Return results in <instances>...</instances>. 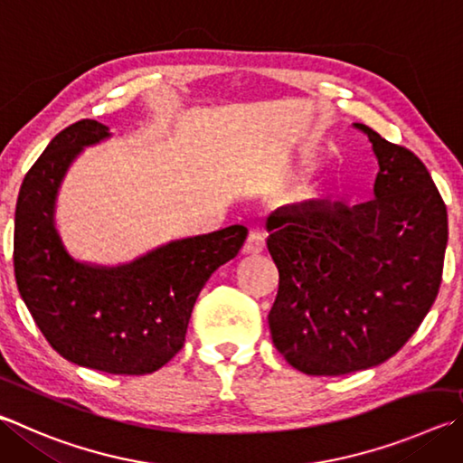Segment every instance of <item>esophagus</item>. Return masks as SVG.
Segmentation results:
<instances>
[{"instance_id":"obj_1","label":"esophagus","mask_w":463,"mask_h":463,"mask_svg":"<svg viewBox=\"0 0 463 463\" xmlns=\"http://www.w3.org/2000/svg\"><path fill=\"white\" fill-rule=\"evenodd\" d=\"M263 249H265L263 234L250 231L247 241H245V245H242V253H245V255H259V253H263Z\"/></svg>"}]
</instances>
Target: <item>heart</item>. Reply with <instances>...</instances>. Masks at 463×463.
<instances>
[{
  "label": "heart",
  "instance_id": "heart-1",
  "mask_svg": "<svg viewBox=\"0 0 463 463\" xmlns=\"http://www.w3.org/2000/svg\"><path fill=\"white\" fill-rule=\"evenodd\" d=\"M299 196L304 198V200H312V198H314V192H312V190H304Z\"/></svg>",
  "mask_w": 463,
  "mask_h": 463
}]
</instances>
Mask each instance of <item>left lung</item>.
Listing matches in <instances>:
<instances>
[{
  "instance_id": "1",
  "label": "left lung",
  "mask_w": 463,
  "mask_h": 463,
  "mask_svg": "<svg viewBox=\"0 0 463 463\" xmlns=\"http://www.w3.org/2000/svg\"><path fill=\"white\" fill-rule=\"evenodd\" d=\"M378 157L366 204L281 208L269 216L279 289L275 348L298 371L342 376L397 354L441 285L448 210L425 164L363 123Z\"/></svg>"
}]
</instances>
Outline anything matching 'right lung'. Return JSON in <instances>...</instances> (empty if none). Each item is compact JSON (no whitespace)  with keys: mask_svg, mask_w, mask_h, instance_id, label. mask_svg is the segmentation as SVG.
Segmentation results:
<instances>
[{"mask_svg":"<svg viewBox=\"0 0 463 463\" xmlns=\"http://www.w3.org/2000/svg\"><path fill=\"white\" fill-rule=\"evenodd\" d=\"M109 137L95 119L69 125L22 182L14 226L20 296L62 358L109 374H149L178 354L192 307L218 267L239 255L241 224L170 242L121 267L77 263L54 229V200L79 151Z\"/></svg>","mask_w":463,"mask_h":463,"instance_id":"right-lung-1","label":"right lung"}]
</instances>
